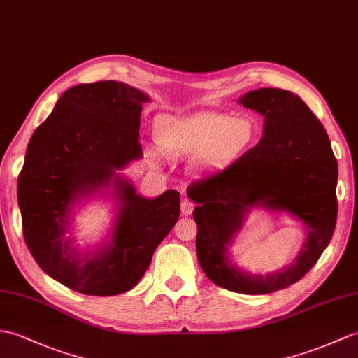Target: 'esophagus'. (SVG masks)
Instances as JSON below:
<instances>
[{"mask_svg":"<svg viewBox=\"0 0 358 358\" xmlns=\"http://www.w3.org/2000/svg\"><path fill=\"white\" fill-rule=\"evenodd\" d=\"M194 207H195V204L190 201V199H187V198H185L181 201V212H182V215H190V213H192Z\"/></svg>","mask_w":358,"mask_h":358,"instance_id":"esophagus-1","label":"esophagus"}]
</instances>
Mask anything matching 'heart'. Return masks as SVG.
<instances>
[{
	"mask_svg": "<svg viewBox=\"0 0 358 358\" xmlns=\"http://www.w3.org/2000/svg\"><path fill=\"white\" fill-rule=\"evenodd\" d=\"M255 124L248 117L203 111L187 115H160L154 122V138L173 157L195 155L198 168L210 169L229 160L250 143Z\"/></svg>",
	"mask_w": 358,
	"mask_h": 358,
	"instance_id": "heart-1",
	"label": "heart"
}]
</instances>
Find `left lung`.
<instances>
[{
    "label": "left lung",
    "instance_id": "8db88e82",
    "mask_svg": "<svg viewBox=\"0 0 358 358\" xmlns=\"http://www.w3.org/2000/svg\"><path fill=\"white\" fill-rule=\"evenodd\" d=\"M238 102L264 115L262 138L186 194L196 203V256L206 276L229 292L267 294L301 280L328 247L337 220V160L323 124L292 91L259 88ZM252 206L287 211L307 229L296 259L265 277L239 271L228 257Z\"/></svg>",
    "mask_w": 358,
    "mask_h": 358
}]
</instances>
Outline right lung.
I'll use <instances>...</instances> for the list:
<instances>
[{
  "label": "right lung",
  "mask_w": 358,
  "mask_h": 358,
  "mask_svg": "<svg viewBox=\"0 0 358 358\" xmlns=\"http://www.w3.org/2000/svg\"><path fill=\"white\" fill-rule=\"evenodd\" d=\"M148 94L124 82L69 88L33 132L18 177L22 234L50 278L88 296H115L138 284L157 245L180 217V192L154 199L136 192L117 171L143 157L138 143ZM113 187L120 212L112 239L80 254L64 239L72 206Z\"/></svg>",
  "instance_id": "add662e5"
}]
</instances>
